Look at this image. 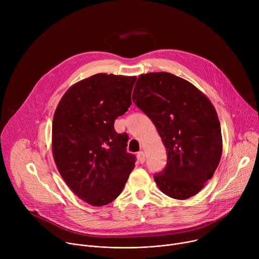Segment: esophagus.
Segmentation results:
<instances>
[{
  "instance_id": "1",
  "label": "esophagus",
  "mask_w": 259,
  "mask_h": 259,
  "mask_svg": "<svg viewBox=\"0 0 259 259\" xmlns=\"http://www.w3.org/2000/svg\"><path fill=\"white\" fill-rule=\"evenodd\" d=\"M137 158H138V161L142 164V163H144V161H145V156H144V153L143 152H139L138 154H137Z\"/></svg>"
}]
</instances>
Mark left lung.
<instances>
[{
  "label": "left lung",
  "mask_w": 259,
  "mask_h": 259,
  "mask_svg": "<svg viewBox=\"0 0 259 259\" xmlns=\"http://www.w3.org/2000/svg\"><path fill=\"white\" fill-rule=\"evenodd\" d=\"M133 95L166 147L167 165L154 176L158 188L176 200L197 195L212 178L223 154L213 104L193 84L165 71L140 75Z\"/></svg>",
  "instance_id": "1"
}]
</instances>
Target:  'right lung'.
Instances as JSON below:
<instances>
[{"label":"right lung","instance_id":"obj_1","mask_svg":"<svg viewBox=\"0 0 259 259\" xmlns=\"http://www.w3.org/2000/svg\"><path fill=\"white\" fill-rule=\"evenodd\" d=\"M136 77L96 75L72 85L53 117L52 153L57 169L80 199L92 206L113 202L134 169L127 153L128 135L115 120L131 105Z\"/></svg>","mask_w":259,"mask_h":259}]
</instances>
